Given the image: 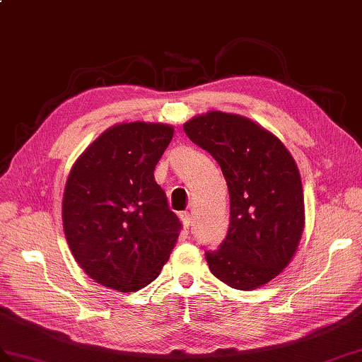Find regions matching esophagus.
<instances>
[{"instance_id":"esophagus-1","label":"esophagus","mask_w":362,"mask_h":362,"mask_svg":"<svg viewBox=\"0 0 362 362\" xmlns=\"http://www.w3.org/2000/svg\"><path fill=\"white\" fill-rule=\"evenodd\" d=\"M180 221H182L185 228H189V225H191V214H189L188 211L180 213Z\"/></svg>"}]
</instances>
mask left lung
I'll list each match as a JSON object with an SVG mask.
<instances>
[{
    "mask_svg": "<svg viewBox=\"0 0 362 362\" xmlns=\"http://www.w3.org/2000/svg\"><path fill=\"white\" fill-rule=\"evenodd\" d=\"M219 163L230 192L228 233L206 250L209 270L238 290H255L288 265L304 230L298 166L272 132L245 117L213 111L183 124Z\"/></svg>",
    "mask_w": 362,
    "mask_h": 362,
    "instance_id": "1",
    "label": "left lung"
}]
</instances>
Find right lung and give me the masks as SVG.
I'll list each match as a JSON object with an SVG mask.
<instances>
[{"mask_svg": "<svg viewBox=\"0 0 362 362\" xmlns=\"http://www.w3.org/2000/svg\"><path fill=\"white\" fill-rule=\"evenodd\" d=\"M174 136L162 123H122L103 132L72 166L63 228L78 265L95 282L137 291L160 274L182 223L154 170Z\"/></svg>", "mask_w": 362, "mask_h": 362, "instance_id": "right-lung-1", "label": "right lung"}]
</instances>
